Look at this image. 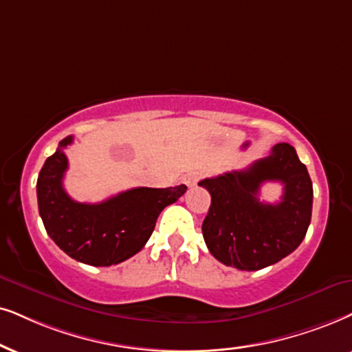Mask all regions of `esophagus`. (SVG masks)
Instances as JSON below:
<instances>
[{
	"instance_id": "obj_1",
	"label": "esophagus",
	"mask_w": 352,
	"mask_h": 352,
	"mask_svg": "<svg viewBox=\"0 0 352 352\" xmlns=\"http://www.w3.org/2000/svg\"><path fill=\"white\" fill-rule=\"evenodd\" d=\"M198 179H199L198 173H195V172L186 173V175L184 177V184H185V185H188V186H195V185H197Z\"/></svg>"
}]
</instances>
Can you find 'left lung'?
<instances>
[{
	"mask_svg": "<svg viewBox=\"0 0 352 352\" xmlns=\"http://www.w3.org/2000/svg\"><path fill=\"white\" fill-rule=\"evenodd\" d=\"M265 181L283 184L276 205L257 198ZM211 195L203 237L211 255L242 271L263 270L292 253L312 219L314 188L296 149L279 143L268 157L245 170H232L198 184Z\"/></svg>",
	"mask_w": 352,
	"mask_h": 352,
	"instance_id": "1",
	"label": "left lung"
}]
</instances>
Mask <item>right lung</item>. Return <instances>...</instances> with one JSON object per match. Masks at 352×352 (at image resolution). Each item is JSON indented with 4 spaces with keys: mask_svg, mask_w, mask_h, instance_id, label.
<instances>
[{
    "mask_svg": "<svg viewBox=\"0 0 352 352\" xmlns=\"http://www.w3.org/2000/svg\"><path fill=\"white\" fill-rule=\"evenodd\" d=\"M71 143L73 136L60 141L56 153L47 159L38 173V212L47 234L66 255L81 263H122L146 245L162 209L175 203L186 186H140L102 203H78L63 188L68 168L65 148Z\"/></svg>",
    "mask_w": 352,
    "mask_h": 352,
    "instance_id": "obj_1",
    "label": "right lung"
}]
</instances>
